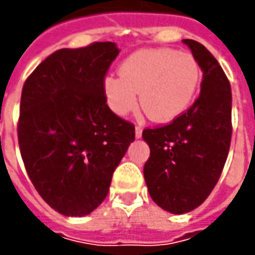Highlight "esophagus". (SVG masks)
<instances>
[{
  "label": "esophagus",
  "mask_w": 255,
  "mask_h": 255,
  "mask_svg": "<svg viewBox=\"0 0 255 255\" xmlns=\"http://www.w3.org/2000/svg\"><path fill=\"white\" fill-rule=\"evenodd\" d=\"M142 131H143V128L140 127V126H136V127H135V136H136V138H140V136H142Z\"/></svg>",
  "instance_id": "esophagus-1"
}]
</instances>
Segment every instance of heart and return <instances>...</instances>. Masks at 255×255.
Here are the masks:
<instances>
[{
	"label": "heart",
	"instance_id": "heart-1",
	"mask_svg": "<svg viewBox=\"0 0 255 255\" xmlns=\"http://www.w3.org/2000/svg\"><path fill=\"white\" fill-rule=\"evenodd\" d=\"M120 76L104 80L106 104L119 116L135 109L140 94L144 113L157 123H169L186 112L201 82V69L190 53L144 49L128 56Z\"/></svg>",
	"mask_w": 255,
	"mask_h": 255
}]
</instances>
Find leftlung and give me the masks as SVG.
Segmentation results:
<instances>
[{
	"instance_id": "left-lung-1",
	"label": "left lung",
	"mask_w": 255,
	"mask_h": 255,
	"mask_svg": "<svg viewBox=\"0 0 255 255\" xmlns=\"http://www.w3.org/2000/svg\"><path fill=\"white\" fill-rule=\"evenodd\" d=\"M203 72L195 102L173 122L143 129L150 157L143 175L151 199L173 214L198 208L217 184L232 135V94L219 61L206 47L183 39Z\"/></svg>"
}]
</instances>
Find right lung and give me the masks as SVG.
Listing matches in <instances>:
<instances>
[{"label":"right lung","mask_w":255,"mask_h":255,"mask_svg":"<svg viewBox=\"0 0 255 255\" xmlns=\"http://www.w3.org/2000/svg\"><path fill=\"white\" fill-rule=\"evenodd\" d=\"M116 43L60 49L25 80L17 124L20 153L42 199L71 217L104 202L135 127L109 109L104 80Z\"/></svg>","instance_id":"right-lung-1"}]
</instances>
